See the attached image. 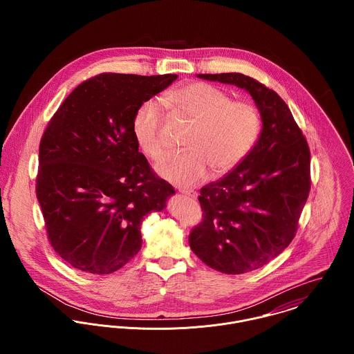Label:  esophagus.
<instances>
[{"instance_id": "34e87169", "label": "esophagus", "mask_w": 354, "mask_h": 354, "mask_svg": "<svg viewBox=\"0 0 354 354\" xmlns=\"http://www.w3.org/2000/svg\"><path fill=\"white\" fill-rule=\"evenodd\" d=\"M180 192H181L183 195L191 198V199H196V198H198V194L194 192V191H189V189H180Z\"/></svg>"}]
</instances>
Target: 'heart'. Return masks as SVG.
Returning a JSON list of instances; mask_svg holds the SVG:
<instances>
[{
	"instance_id": "b5f03b06",
	"label": "heart",
	"mask_w": 354,
	"mask_h": 354,
	"mask_svg": "<svg viewBox=\"0 0 354 354\" xmlns=\"http://www.w3.org/2000/svg\"><path fill=\"white\" fill-rule=\"evenodd\" d=\"M163 101L173 111L194 122L185 139V151L162 156L155 171L178 187L195 185L208 171L221 176L234 169L252 151L260 132L261 117L252 103L232 101L230 95L207 83L195 82L169 91ZM163 115L155 101L143 102L133 117V136L150 158L163 151Z\"/></svg>"
}]
</instances>
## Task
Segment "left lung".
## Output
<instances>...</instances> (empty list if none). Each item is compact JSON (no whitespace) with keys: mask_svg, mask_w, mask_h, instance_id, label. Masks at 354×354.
Here are the masks:
<instances>
[{"mask_svg":"<svg viewBox=\"0 0 354 354\" xmlns=\"http://www.w3.org/2000/svg\"><path fill=\"white\" fill-rule=\"evenodd\" d=\"M196 76L245 90L261 117L252 151L201 189L204 218L189 234L191 250L208 267L250 272L277 257L296 236L310 189L309 147L275 91L243 73Z\"/></svg>","mask_w":354,"mask_h":354,"instance_id":"left-lung-1","label":"left lung"}]
</instances>
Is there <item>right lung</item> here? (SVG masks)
I'll list each match as a JSON object with an SVG mask.
<instances>
[{"label":"right lung","mask_w":354,"mask_h":354,"mask_svg":"<svg viewBox=\"0 0 354 354\" xmlns=\"http://www.w3.org/2000/svg\"><path fill=\"white\" fill-rule=\"evenodd\" d=\"M177 77L101 73L53 115L37 198L53 250L73 268L103 275L124 267L142 248L143 218L176 194L139 152L132 124L139 106Z\"/></svg>","instance_id":"obj_1"}]
</instances>
